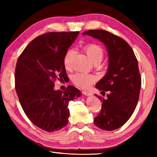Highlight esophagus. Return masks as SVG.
I'll use <instances>...</instances> for the list:
<instances>
[{
  "label": "esophagus",
  "instance_id": "1",
  "mask_svg": "<svg viewBox=\"0 0 157 157\" xmlns=\"http://www.w3.org/2000/svg\"><path fill=\"white\" fill-rule=\"evenodd\" d=\"M82 93L83 95H85V96H91L92 95V93H91V92L89 91H83Z\"/></svg>",
  "mask_w": 157,
  "mask_h": 157
}]
</instances>
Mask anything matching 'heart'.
Segmentation results:
<instances>
[{
	"label": "heart",
	"mask_w": 157,
	"mask_h": 157,
	"mask_svg": "<svg viewBox=\"0 0 157 157\" xmlns=\"http://www.w3.org/2000/svg\"><path fill=\"white\" fill-rule=\"evenodd\" d=\"M83 50L86 53L88 57L94 64H99L104 58V50L98 45L94 44H89L83 47ZM74 51L72 49L67 51L63 57V65L66 69H71L73 65V59H74ZM96 79L91 75L82 74V73H76L72 76V81L77 86L87 89L91 84L95 82Z\"/></svg>",
	"instance_id": "b5f03b06"
}]
</instances>
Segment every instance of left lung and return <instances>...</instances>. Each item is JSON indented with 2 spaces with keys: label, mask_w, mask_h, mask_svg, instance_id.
<instances>
[{
  "label": "left lung",
  "mask_w": 157,
  "mask_h": 157,
  "mask_svg": "<svg viewBox=\"0 0 157 157\" xmlns=\"http://www.w3.org/2000/svg\"><path fill=\"white\" fill-rule=\"evenodd\" d=\"M83 35L104 43L109 55L107 73L96 85L102 96L108 94L106 98L96 94L102 107L94 123L103 130L117 129L130 119L138 103L141 85L138 61L128 43L110 32L89 30Z\"/></svg>",
  "instance_id": "1"
}]
</instances>
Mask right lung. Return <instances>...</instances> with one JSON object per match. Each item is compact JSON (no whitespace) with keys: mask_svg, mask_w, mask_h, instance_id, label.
I'll return each mask as SVG.
<instances>
[{"mask_svg":"<svg viewBox=\"0 0 157 157\" xmlns=\"http://www.w3.org/2000/svg\"><path fill=\"white\" fill-rule=\"evenodd\" d=\"M78 31L50 32L28 45L16 63L15 85L19 101L32 123L48 132L68 122L70 101L81 96L74 86L63 92L54 90V81L67 77L63 57Z\"/></svg>","mask_w":157,"mask_h":157,"instance_id":"right-lung-1","label":"right lung"}]
</instances>
